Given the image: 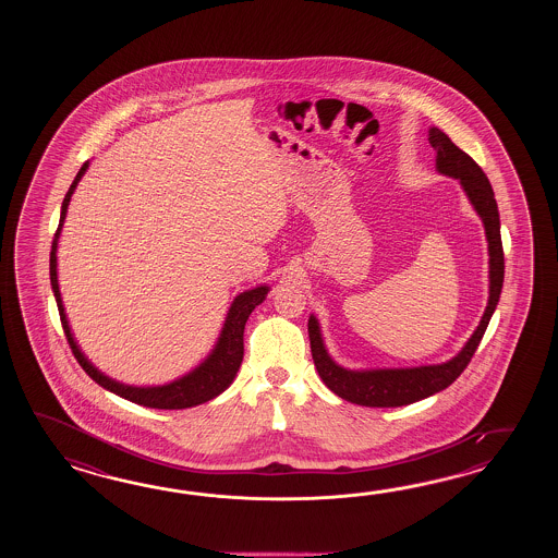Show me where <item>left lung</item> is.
Wrapping results in <instances>:
<instances>
[{"label": "left lung", "mask_w": 558, "mask_h": 558, "mask_svg": "<svg viewBox=\"0 0 558 558\" xmlns=\"http://www.w3.org/2000/svg\"><path fill=\"white\" fill-rule=\"evenodd\" d=\"M428 143L437 151V169L445 175L461 179V185L466 191L469 199L474 205L476 214L485 223L488 255H490V296L486 305L481 325L476 327L463 351L442 365H428L416 368H380V371H347L335 365L331 356L327 355L320 341L319 325L315 317L308 319V341L315 367L323 383L349 403L363 407H403L427 399L435 392L447 389L461 377L464 368L469 367L474 351L485 335L488 320L497 308L498 296L505 279V253L500 241V219H498L495 191L488 183L485 171L478 167L473 157L459 149L447 133L439 128L428 131Z\"/></svg>", "instance_id": "8db88e82"}]
</instances>
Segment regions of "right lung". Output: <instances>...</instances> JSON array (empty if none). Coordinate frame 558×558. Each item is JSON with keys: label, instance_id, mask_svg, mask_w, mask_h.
Masks as SVG:
<instances>
[{"label": "right lung", "instance_id": "right-lung-1", "mask_svg": "<svg viewBox=\"0 0 558 558\" xmlns=\"http://www.w3.org/2000/svg\"><path fill=\"white\" fill-rule=\"evenodd\" d=\"M85 169H87V163H84L82 169L77 171V175L73 179L72 187L65 193V199L61 203L60 226H58L56 239H53V245H51V253H49L51 289H53V295H56V301H58L61 327H63V332H65V339L70 343L73 356L77 359V363L82 365L85 373L97 385H101L107 391L116 392L119 397L128 399L131 403L151 407V409H187V407H195V404L211 401L217 395L226 391L227 387L235 379L239 365L243 361V331H245V323L250 319L251 311L257 307L259 303H263V299H265L269 289L267 287H257V289H251V291L241 293L233 301V305H231L229 313H227L226 325H223V331H221L219 343L215 347L214 353L209 355L205 363L195 368L193 373L185 375L183 379L169 383V385H163V387H145V389H142V387H128V385H121V383L109 379V377H106L104 373H99L85 359L84 353L80 351V347L73 341L72 331H70V325H68V319H65L63 305H61L60 284H58V271H56V265H58L56 250H58L61 226H63V219H65V214H68V205H70V199H72L73 190L80 183Z\"/></svg>", "mask_w": 558, "mask_h": 558}]
</instances>
